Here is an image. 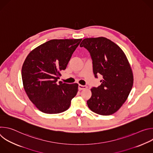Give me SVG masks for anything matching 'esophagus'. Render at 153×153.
<instances>
[{
    "instance_id": "1",
    "label": "esophagus",
    "mask_w": 153,
    "mask_h": 153,
    "mask_svg": "<svg viewBox=\"0 0 153 153\" xmlns=\"http://www.w3.org/2000/svg\"><path fill=\"white\" fill-rule=\"evenodd\" d=\"M87 88V86L85 85H79V90H83Z\"/></svg>"
}]
</instances>
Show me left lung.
Returning <instances> with one entry per match:
<instances>
[{"mask_svg": "<svg viewBox=\"0 0 153 153\" xmlns=\"http://www.w3.org/2000/svg\"><path fill=\"white\" fill-rule=\"evenodd\" d=\"M88 50L93 60L94 76L102 75L101 85L91 89L87 101L90 110L102 116L118 111L127 99L133 85V74L122 50L103 37L84 39L80 44Z\"/></svg>", "mask_w": 153, "mask_h": 153, "instance_id": "left-lung-1", "label": "left lung"}]
</instances>
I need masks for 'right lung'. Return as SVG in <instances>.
Masks as SVG:
<instances>
[{"mask_svg":"<svg viewBox=\"0 0 153 153\" xmlns=\"http://www.w3.org/2000/svg\"><path fill=\"white\" fill-rule=\"evenodd\" d=\"M81 40H50L34 48L26 57L22 68L24 88L40 111L57 114L69 108L78 91V84L57 82Z\"/></svg>","mask_w":153,"mask_h":153,"instance_id":"1","label":"right lung"}]
</instances>
